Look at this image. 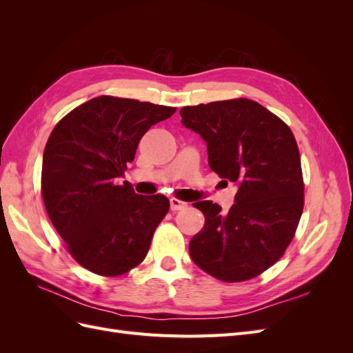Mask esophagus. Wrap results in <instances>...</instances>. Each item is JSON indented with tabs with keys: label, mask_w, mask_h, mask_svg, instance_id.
Segmentation results:
<instances>
[{
	"label": "esophagus",
	"mask_w": 353,
	"mask_h": 353,
	"mask_svg": "<svg viewBox=\"0 0 353 353\" xmlns=\"http://www.w3.org/2000/svg\"><path fill=\"white\" fill-rule=\"evenodd\" d=\"M187 208V203L185 201H181L178 199H170V210H183Z\"/></svg>",
	"instance_id": "34e87169"
}]
</instances>
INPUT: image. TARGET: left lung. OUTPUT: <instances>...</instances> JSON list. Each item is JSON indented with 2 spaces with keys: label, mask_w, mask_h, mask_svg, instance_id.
<instances>
[{
  "label": "left lung",
  "mask_w": 353,
  "mask_h": 353,
  "mask_svg": "<svg viewBox=\"0 0 353 353\" xmlns=\"http://www.w3.org/2000/svg\"><path fill=\"white\" fill-rule=\"evenodd\" d=\"M183 123L208 145L209 166L237 185L228 213L196 201L205 227L190 241L200 270L227 283L254 279L284 254L303 210L301 154L280 117L249 99L187 105Z\"/></svg>",
  "instance_id": "1"
}]
</instances>
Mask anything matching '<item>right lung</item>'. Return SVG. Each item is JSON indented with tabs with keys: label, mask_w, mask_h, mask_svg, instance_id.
<instances>
[{
	"label": "right lung",
	"mask_w": 353,
	"mask_h": 353,
	"mask_svg": "<svg viewBox=\"0 0 353 353\" xmlns=\"http://www.w3.org/2000/svg\"><path fill=\"white\" fill-rule=\"evenodd\" d=\"M175 110L101 95L52 130L42 156V199L69 253L88 271L116 276L144 261L169 200L137 194L119 178L143 135Z\"/></svg>",
	"instance_id": "add662e5"
}]
</instances>
